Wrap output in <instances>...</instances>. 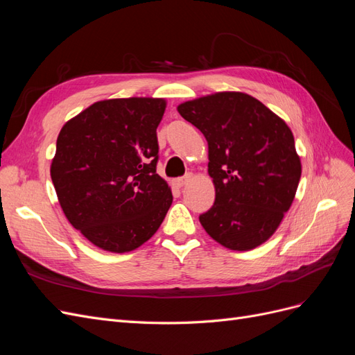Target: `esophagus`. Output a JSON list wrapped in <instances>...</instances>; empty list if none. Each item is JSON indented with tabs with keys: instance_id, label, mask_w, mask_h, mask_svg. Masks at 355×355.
<instances>
[{
	"instance_id": "1",
	"label": "esophagus",
	"mask_w": 355,
	"mask_h": 355,
	"mask_svg": "<svg viewBox=\"0 0 355 355\" xmlns=\"http://www.w3.org/2000/svg\"><path fill=\"white\" fill-rule=\"evenodd\" d=\"M192 179V176L191 175H187V176H184V178H179V179H176L175 180V185L178 187V188H182V187H185V185H188V182Z\"/></svg>"
}]
</instances>
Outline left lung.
<instances>
[{"label": "left lung", "instance_id": "left-lung-1", "mask_svg": "<svg viewBox=\"0 0 355 355\" xmlns=\"http://www.w3.org/2000/svg\"><path fill=\"white\" fill-rule=\"evenodd\" d=\"M178 112L209 145L216 198L200 216L210 237L230 250L263 244L292 206L302 164L283 118L253 96L218 92L187 101Z\"/></svg>", "mask_w": 355, "mask_h": 355}]
</instances>
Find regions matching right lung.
I'll return each instance as SVG.
<instances>
[{
	"mask_svg": "<svg viewBox=\"0 0 355 355\" xmlns=\"http://www.w3.org/2000/svg\"><path fill=\"white\" fill-rule=\"evenodd\" d=\"M163 98L94 102L65 123L50 176L60 207L92 244L127 253L146 243L173 201L157 170Z\"/></svg>",
	"mask_w": 355,
	"mask_h": 355,
	"instance_id": "add662e5",
	"label": "right lung"
}]
</instances>
